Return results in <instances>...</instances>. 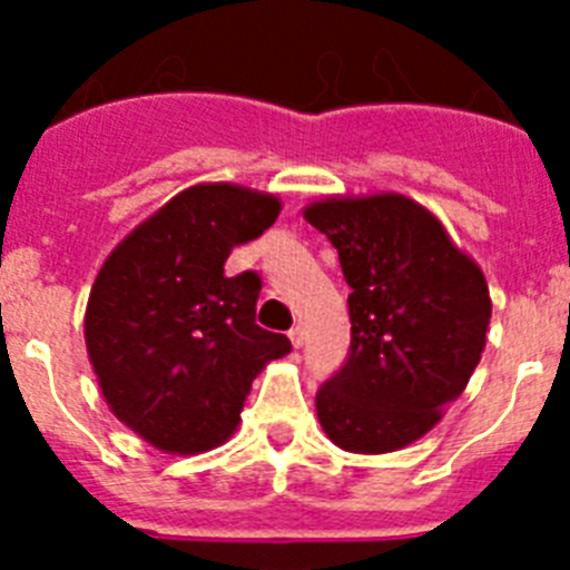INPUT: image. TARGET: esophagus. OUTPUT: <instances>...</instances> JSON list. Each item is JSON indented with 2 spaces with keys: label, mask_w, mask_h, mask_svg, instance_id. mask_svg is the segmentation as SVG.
<instances>
[{
  "label": "esophagus",
  "mask_w": 570,
  "mask_h": 570,
  "mask_svg": "<svg viewBox=\"0 0 570 570\" xmlns=\"http://www.w3.org/2000/svg\"><path fill=\"white\" fill-rule=\"evenodd\" d=\"M288 336H291V342H294V347L305 345V328H302V325H294V328L288 331Z\"/></svg>",
  "instance_id": "obj_1"
}]
</instances>
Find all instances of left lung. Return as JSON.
Segmentation results:
<instances>
[{"instance_id": "1", "label": "left lung", "mask_w": 570, "mask_h": 570, "mask_svg": "<svg viewBox=\"0 0 570 570\" xmlns=\"http://www.w3.org/2000/svg\"><path fill=\"white\" fill-rule=\"evenodd\" d=\"M305 219L328 236L351 285L347 360L316 391L322 428L354 454L411 445L480 365L485 276L407 196L325 199Z\"/></svg>"}]
</instances>
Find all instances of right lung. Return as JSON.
I'll list each match as a JSON object with an SVG mask.
<instances>
[{
  "instance_id": "1",
  "label": "right lung",
  "mask_w": 570,
  "mask_h": 570,
  "mask_svg": "<svg viewBox=\"0 0 570 570\" xmlns=\"http://www.w3.org/2000/svg\"><path fill=\"white\" fill-rule=\"evenodd\" d=\"M276 216L271 194L194 185L105 259L85 345L110 411L150 445L196 454L228 440L254 376L291 351L256 325L259 274L225 276L230 250Z\"/></svg>"
}]
</instances>
